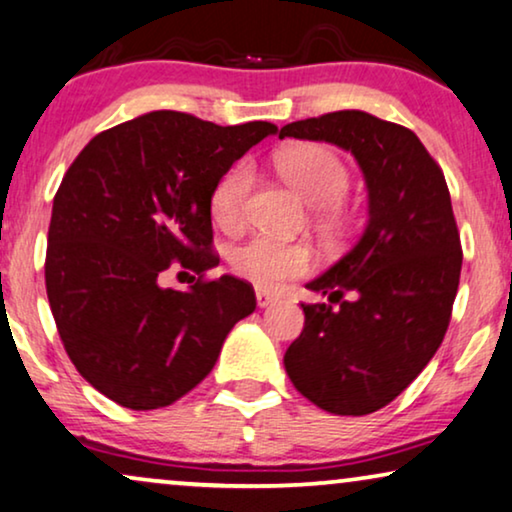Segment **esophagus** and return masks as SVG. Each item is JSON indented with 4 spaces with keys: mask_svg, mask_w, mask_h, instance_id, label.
I'll use <instances>...</instances> for the list:
<instances>
[{
    "mask_svg": "<svg viewBox=\"0 0 512 512\" xmlns=\"http://www.w3.org/2000/svg\"><path fill=\"white\" fill-rule=\"evenodd\" d=\"M255 297H257V306H260V309H267V306L278 302V295H274V292H269V290H262V288L255 290Z\"/></svg>",
    "mask_w": 512,
    "mask_h": 512,
    "instance_id": "obj_1",
    "label": "esophagus"
}]
</instances>
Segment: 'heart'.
<instances>
[{
	"mask_svg": "<svg viewBox=\"0 0 512 512\" xmlns=\"http://www.w3.org/2000/svg\"><path fill=\"white\" fill-rule=\"evenodd\" d=\"M281 175L304 196L309 206L318 208L320 220L335 222L339 201L349 192L351 175L346 163L330 147L306 142L285 149L276 156ZM255 182V170L248 161H238L215 182L210 194V215L217 227L236 231L245 220V206ZM231 269L248 281L274 288L288 278L309 271L313 255L309 245L278 241L271 236H252L231 250Z\"/></svg>",
	"mask_w": 512,
	"mask_h": 512,
	"instance_id": "b5f03b06",
	"label": "heart"
}]
</instances>
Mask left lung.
I'll return each instance as SVG.
<instances>
[{"mask_svg": "<svg viewBox=\"0 0 512 512\" xmlns=\"http://www.w3.org/2000/svg\"><path fill=\"white\" fill-rule=\"evenodd\" d=\"M330 142L356 156L367 227L306 288L304 330L285 372L320 410L363 417L398 398L445 339L461 276V238L445 175L410 128L360 109L292 121L281 138Z\"/></svg>", "mask_w": 512, "mask_h": 512, "instance_id": "left-lung-1", "label": "left lung"}]
</instances>
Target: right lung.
Masks as SVG:
<instances>
[{
	"label": "right lung",
	"instance_id": "obj_1",
	"mask_svg": "<svg viewBox=\"0 0 512 512\" xmlns=\"http://www.w3.org/2000/svg\"><path fill=\"white\" fill-rule=\"evenodd\" d=\"M276 131L269 121L217 126L159 109L98 133L67 168L53 199L46 295L67 356L109 400L173 405L255 311L250 283L203 278L220 264L210 194ZM173 261L200 276L187 291L160 285Z\"/></svg>",
	"mask_w": 512,
	"mask_h": 512
}]
</instances>
